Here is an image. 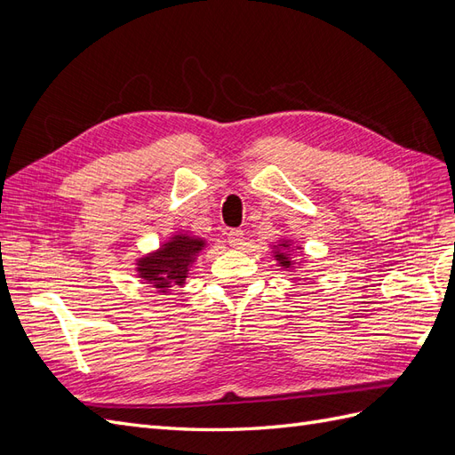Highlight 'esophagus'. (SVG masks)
<instances>
[{
	"label": "esophagus",
	"mask_w": 455,
	"mask_h": 455,
	"mask_svg": "<svg viewBox=\"0 0 455 455\" xmlns=\"http://www.w3.org/2000/svg\"><path fill=\"white\" fill-rule=\"evenodd\" d=\"M244 241V233L241 229H231L228 233V243L233 246V249H237V246H241Z\"/></svg>",
	"instance_id": "obj_1"
}]
</instances>
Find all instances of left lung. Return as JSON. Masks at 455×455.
Segmentation results:
<instances>
[{
    "mask_svg": "<svg viewBox=\"0 0 455 455\" xmlns=\"http://www.w3.org/2000/svg\"><path fill=\"white\" fill-rule=\"evenodd\" d=\"M271 256L283 271H296L299 266H304V249L291 237H283L271 244Z\"/></svg>",
    "mask_w": 455,
    "mask_h": 455,
    "instance_id": "obj_1",
    "label": "left lung"
}]
</instances>
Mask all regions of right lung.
Returning a JSON list of instances; mask_svg holds the SVG:
<instances>
[{
    "label": "right lung",
    "instance_id": "right-lung-1",
    "mask_svg": "<svg viewBox=\"0 0 455 455\" xmlns=\"http://www.w3.org/2000/svg\"><path fill=\"white\" fill-rule=\"evenodd\" d=\"M204 249V237L189 231H176L156 251L136 258V275L157 292L169 294L174 286L186 284L191 267Z\"/></svg>",
    "mask_w": 455,
    "mask_h": 455
}]
</instances>
